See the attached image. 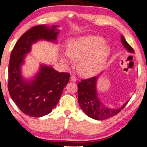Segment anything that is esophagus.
<instances>
[{"label":"esophagus","instance_id":"1","mask_svg":"<svg viewBox=\"0 0 147 147\" xmlns=\"http://www.w3.org/2000/svg\"><path fill=\"white\" fill-rule=\"evenodd\" d=\"M70 80H71V81H72V82H76L77 81V78H76L75 76H71V77H70Z\"/></svg>","mask_w":147,"mask_h":147}]
</instances>
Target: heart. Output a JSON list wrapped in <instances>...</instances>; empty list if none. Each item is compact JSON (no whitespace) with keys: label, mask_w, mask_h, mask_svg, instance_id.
I'll return each mask as SVG.
<instances>
[{"label":"heart","mask_w":147,"mask_h":147,"mask_svg":"<svg viewBox=\"0 0 147 147\" xmlns=\"http://www.w3.org/2000/svg\"><path fill=\"white\" fill-rule=\"evenodd\" d=\"M110 53V48L103 37L88 35L69 40L67 49L62 51V61L72 64L74 60H78L80 73L90 77L102 71Z\"/></svg>","instance_id":"b5f03b06"}]
</instances>
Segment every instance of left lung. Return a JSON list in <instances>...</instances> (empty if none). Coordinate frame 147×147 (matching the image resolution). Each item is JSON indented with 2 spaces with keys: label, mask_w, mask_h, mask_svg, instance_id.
<instances>
[{
  "label": "left lung",
  "mask_w": 147,
  "mask_h": 147,
  "mask_svg": "<svg viewBox=\"0 0 147 147\" xmlns=\"http://www.w3.org/2000/svg\"><path fill=\"white\" fill-rule=\"evenodd\" d=\"M121 41L124 47L130 53H134V49L127 43L124 37L121 35ZM98 76L82 80L78 84V102L84 113L93 119L102 120L112 117L119 113L125 107L126 102L122 107L119 108H110L102 103L98 98L96 91V83Z\"/></svg>",
  "instance_id": "8db88e82"
}]
</instances>
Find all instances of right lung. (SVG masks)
<instances>
[{"label":"right lung","mask_w":147,"mask_h":147,"mask_svg":"<svg viewBox=\"0 0 147 147\" xmlns=\"http://www.w3.org/2000/svg\"><path fill=\"white\" fill-rule=\"evenodd\" d=\"M56 27L44 25L32 27L19 38L10 57L8 82L10 96L24 114L32 117L49 114L57 104L69 80V74L59 73L43 65L31 81H26L21 76V66L25 55L31 51L32 44L42 39L55 42L59 33Z\"/></svg>","instance_id":"obj_1"}]
</instances>
